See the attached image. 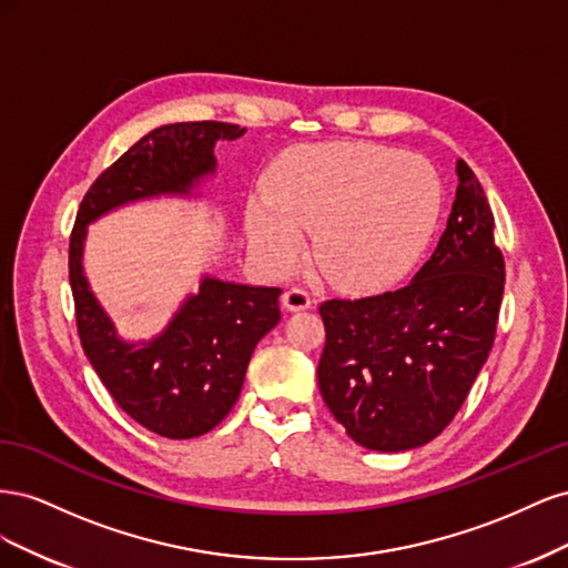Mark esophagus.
<instances>
[{
  "instance_id": "1",
  "label": "esophagus",
  "mask_w": 568,
  "mask_h": 568,
  "mask_svg": "<svg viewBox=\"0 0 568 568\" xmlns=\"http://www.w3.org/2000/svg\"><path fill=\"white\" fill-rule=\"evenodd\" d=\"M282 303H284L286 311H305V307H311L315 303V298H313V294L307 288L294 286V288L286 291Z\"/></svg>"
}]
</instances>
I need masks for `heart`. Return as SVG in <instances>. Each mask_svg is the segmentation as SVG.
I'll return each instance as SVG.
<instances>
[{
	"label": "heart",
	"instance_id": "b5f03b06",
	"mask_svg": "<svg viewBox=\"0 0 568 568\" xmlns=\"http://www.w3.org/2000/svg\"><path fill=\"white\" fill-rule=\"evenodd\" d=\"M443 186L424 156L376 144L303 146L272 170L267 194L246 211L251 246L284 272L298 261L303 230L334 284L372 291L417 261L440 215Z\"/></svg>",
	"mask_w": 568,
	"mask_h": 568
}]
</instances>
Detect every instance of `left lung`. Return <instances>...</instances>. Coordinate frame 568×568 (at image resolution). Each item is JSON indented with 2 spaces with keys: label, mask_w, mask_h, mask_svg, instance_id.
<instances>
[{
  "label": "left lung",
  "mask_w": 568,
  "mask_h": 568,
  "mask_svg": "<svg viewBox=\"0 0 568 568\" xmlns=\"http://www.w3.org/2000/svg\"><path fill=\"white\" fill-rule=\"evenodd\" d=\"M440 242L407 286L320 305V393L369 450L419 448L453 422L493 348L505 291L495 217L474 170L457 163Z\"/></svg>",
  "instance_id": "8db88e82"
}]
</instances>
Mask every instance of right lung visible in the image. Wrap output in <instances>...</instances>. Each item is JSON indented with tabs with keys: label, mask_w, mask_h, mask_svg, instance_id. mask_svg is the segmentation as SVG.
I'll list each match as a JSON object with an SVG mask.
<instances>
[{
	"label": "right lung",
	"mask_w": 568,
	"mask_h": 568,
	"mask_svg": "<svg viewBox=\"0 0 568 568\" xmlns=\"http://www.w3.org/2000/svg\"><path fill=\"white\" fill-rule=\"evenodd\" d=\"M246 130L217 120L163 125L142 136L84 194L68 246L82 351L118 407L163 438L209 434L234 407L255 343L282 320V288L205 277L168 329L144 346L120 341L82 274L84 227L120 203L189 194L215 170L213 144Z\"/></svg>",
	"instance_id": "obj_1"
}]
</instances>
